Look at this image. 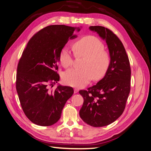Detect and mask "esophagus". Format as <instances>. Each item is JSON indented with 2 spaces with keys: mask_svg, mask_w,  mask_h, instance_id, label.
<instances>
[{
  "mask_svg": "<svg viewBox=\"0 0 151 151\" xmlns=\"http://www.w3.org/2000/svg\"><path fill=\"white\" fill-rule=\"evenodd\" d=\"M78 91H79V89L78 88H75L74 89V93H77L78 92Z\"/></svg>",
  "mask_w": 151,
  "mask_h": 151,
  "instance_id": "34e87169",
  "label": "esophagus"
}]
</instances>
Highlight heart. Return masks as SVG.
Instances as JSON below:
<instances>
[{
	"instance_id": "b5f03b06",
	"label": "heart",
	"mask_w": 151,
	"mask_h": 151,
	"mask_svg": "<svg viewBox=\"0 0 151 151\" xmlns=\"http://www.w3.org/2000/svg\"><path fill=\"white\" fill-rule=\"evenodd\" d=\"M75 54L78 57H85L83 61V68H70L63 75L66 85L82 87L90 82L94 76L99 80L104 76L110 65L109 53L104 50L102 42L97 38L87 36L75 42ZM61 64L65 68L73 65L74 55L68 45H65L60 54Z\"/></svg>"
}]
</instances>
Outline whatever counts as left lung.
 Here are the masks:
<instances>
[{
	"instance_id": "8db88e82",
	"label": "left lung",
	"mask_w": 151,
	"mask_h": 151,
	"mask_svg": "<svg viewBox=\"0 0 151 151\" xmlns=\"http://www.w3.org/2000/svg\"><path fill=\"white\" fill-rule=\"evenodd\" d=\"M106 40L110 65L103 78L87 90H80L84 102L80 111L83 121L93 127H103L124 112L131 90V66L123 44L115 33L102 26H91Z\"/></svg>"
}]
</instances>
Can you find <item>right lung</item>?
I'll list each match as a JSON object with an SVG mask.
<instances>
[{
    "mask_svg": "<svg viewBox=\"0 0 151 151\" xmlns=\"http://www.w3.org/2000/svg\"><path fill=\"white\" fill-rule=\"evenodd\" d=\"M75 30L65 25L43 28L30 39L19 60L17 92L25 116L37 125L56 123L74 93L70 86L59 85L54 90L51 88L60 80L57 71L61 50L70 39L76 37Z\"/></svg>",
    "mask_w": 151,
    "mask_h": 151,
    "instance_id": "1",
    "label": "right lung"
}]
</instances>
